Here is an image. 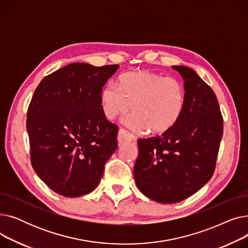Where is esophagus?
Masks as SVG:
<instances>
[{"label": "esophagus", "instance_id": "obj_1", "mask_svg": "<svg viewBox=\"0 0 248 248\" xmlns=\"http://www.w3.org/2000/svg\"><path fill=\"white\" fill-rule=\"evenodd\" d=\"M117 140H119L120 144H124V142L128 141H135L136 138L133 134L127 132L124 128H121L119 131V136H117Z\"/></svg>", "mask_w": 248, "mask_h": 248}]
</instances>
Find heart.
<instances>
[{
    "mask_svg": "<svg viewBox=\"0 0 248 248\" xmlns=\"http://www.w3.org/2000/svg\"><path fill=\"white\" fill-rule=\"evenodd\" d=\"M117 84L108 82L101 89L103 112L113 120L132 107L135 113L125 123L136 131L149 128L153 134L164 133L177 123L183 111L185 89L175 77H164L149 70L129 71L119 77Z\"/></svg>",
    "mask_w": 248,
    "mask_h": 248,
    "instance_id": "heart-1",
    "label": "heart"
}]
</instances>
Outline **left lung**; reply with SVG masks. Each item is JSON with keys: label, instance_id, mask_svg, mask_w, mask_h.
Listing matches in <instances>:
<instances>
[{"label": "left lung", "instance_id": "8db88e82", "mask_svg": "<svg viewBox=\"0 0 248 248\" xmlns=\"http://www.w3.org/2000/svg\"><path fill=\"white\" fill-rule=\"evenodd\" d=\"M172 67L184 79L183 111L163 135L138 140L134 168L140 191L165 204L187 199L211 179L223 135L213 89L190 67Z\"/></svg>", "mask_w": 248, "mask_h": 248}]
</instances>
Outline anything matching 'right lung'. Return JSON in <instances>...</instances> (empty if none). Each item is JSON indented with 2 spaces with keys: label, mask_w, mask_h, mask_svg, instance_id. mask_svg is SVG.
<instances>
[{
  "label": "right lung",
  "mask_w": 248,
  "mask_h": 248,
  "mask_svg": "<svg viewBox=\"0 0 248 248\" xmlns=\"http://www.w3.org/2000/svg\"><path fill=\"white\" fill-rule=\"evenodd\" d=\"M119 67L72 63L44 77L35 89L26 124L31 164L64 197L93 191L117 148L119 126L107 120L100 93Z\"/></svg>",
  "instance_id": "right-lung-1"
}]
</instances>
